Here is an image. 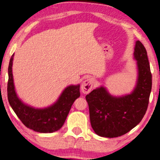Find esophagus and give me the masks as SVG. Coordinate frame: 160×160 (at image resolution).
I'll return each mask as SVG.
<instances>
[{
    "label": "esophagus",
    "instance_id": "1",
    "mask_svg": "<svg viewBox=\"0 0 160 160\" xmlns=\"http://www.w3.org/2000/svg\"><path fill=\"white\" fill-rule=\"evenodd\" d=\"M94 84V78H89L86 79L82 84V92L84 94H88L91 91Z\"/></svg>",
    "mask_w": 160,
    "mask_h": 160
}]
</instances>
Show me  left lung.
<instances>
[{"instance_id": "8db88e82", "label": "left lung", "mask_w": 160, "mask_h": 160, "mask_svg": "<svg viewBox=\"0 0 160 160\" xmlns=\"http://www.w3.org/2000/svg\"><path fill=\"white\" fill-rule=\"evenodd\" d=\"M134 58L137 61V85L131 94L115 97L104 87L86 96L90 122L97 135L114 138L124 135L139 123L147 112L152 90V76L146 48L136 41Z\"/></svg>"}]
</instances>
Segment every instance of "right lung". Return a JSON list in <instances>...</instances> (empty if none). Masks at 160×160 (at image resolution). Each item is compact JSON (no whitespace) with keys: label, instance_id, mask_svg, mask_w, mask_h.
<instances>
[{"label":"right lung","instance_id":"obj_1","mask_svg":"<svg viewBox=\"0 0 160 160\" xmlns=\"http://www.w3.org/2000/svg\"><path fill=\"white\" fill-rule=\"evenodd\" d=\"M13 54L8 66L7 85L8 99L11 107L25 126L40 133H52L63 126L73 102L80 97L79 85L69 86L65 89L54 105L45 109L27 106L18 98L13 85L12 63Z\"/></svg>","mask_w":160,"mask_h":160}]
</instances>
